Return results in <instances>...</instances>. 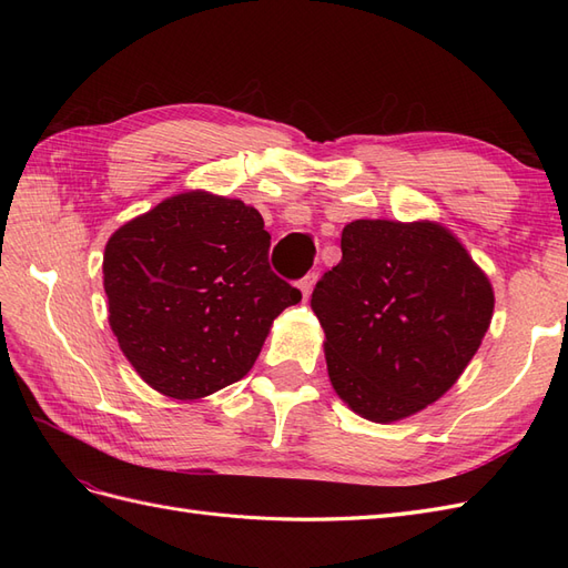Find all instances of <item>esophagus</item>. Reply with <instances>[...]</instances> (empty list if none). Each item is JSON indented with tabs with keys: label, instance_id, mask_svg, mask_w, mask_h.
<instances>
[{
	"label": "esophagus",
	"instance_id": "obj_1",
	"mask_svg": "<svg viewBox=\"0 0 568 568\" xmlns=\"http://www.w3.org/2000/svg\"><path fill=\"white\" fill-rule=\"evenodd\" d=\"M315 282H317V272H307L305 277L298 282V288H301V294L303 296H311V291H313V286H315Z\"/></svg>",
	"mask_w": 568,
	"mask_h": 568
}]
</instances>
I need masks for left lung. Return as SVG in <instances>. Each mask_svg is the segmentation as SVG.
<instances>
[{"label": "left lung", "instance_id": "left-lung-1", "mask_svg": "<svg viewBox=\"0 0 568 568\" xmlns=\"http://www.w3.org/2000/svg\"><path fill=\"white\" fill-rule=\"evenodd\" d=\"M322 274L313 311L338 398L369 422L436 403L469 365L493 317V288L434 222L355 220Z\"/></svg>", "mask_w": 568, "mask_h": 568}]
</instances>
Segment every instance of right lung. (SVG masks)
<instances>
[{
	"label": "right lung",
	"instance_id": "right-lung-1",
	"mask_svg": "<svg viewBox=\"0 0 568 568\" xmlns=\"http://www.w3.org/2000/svg\"><path fill=\"white\" fill-rule=\"evenodd\" d=\"M267 253L261 213L205 192L165 199L109 239V322L149 386L196 400L244 379L274 317L301 301Z\"/></svg>",
	"mask_w": 568,
	"mask_h": 568
}]
</instances>
